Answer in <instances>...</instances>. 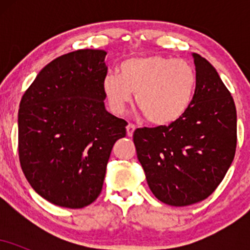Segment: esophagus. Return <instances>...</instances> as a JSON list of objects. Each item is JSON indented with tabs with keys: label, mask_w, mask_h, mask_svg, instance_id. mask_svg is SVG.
Returning <instances> with one entry per match:
<instances>
[{
	"label": "esophagus",
	"mask_w": 250,
	"mask_h": 250,
	"mask_svg": "<svg viewBox=\"0 0 250 250\" xmlns=\"http://www.w3.org/2000/svg\"><path fill=\"white\" fill-rule=\"evenodd\" d=\"M135 131V125H131V123H129V125H127V135L128 136H133Z\"/></svg>",
	"instance_id": "esophagus-1"
}]
</instances>
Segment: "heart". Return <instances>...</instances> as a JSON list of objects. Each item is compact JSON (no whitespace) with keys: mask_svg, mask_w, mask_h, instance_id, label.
<instances>
[{"mask_svg":"<svg viewBox=\"0 0 250 250\" xmlns=\"http://www.w3.org/2000/svg\"><path fill=\"white\" fill-rule=\"evenodd\" d=\"M196 74L185 60L160 55L131 57L108 74L102 89L114 113L122 114L136 94V103L150 123L170 125L180 119L194 97Z\"/></svg>","mask_w":250,"mask_h":250,"instance_id":"obj_1","label":"heart"}]
</instances>
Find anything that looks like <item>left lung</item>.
Wrapping results in <instances>:
<instances>
[{
    "instance_id": "1",
    "label": "left lung",
    "mask_w": 250,
    "mask_h": 250,
    "mask_svg": "<svg viewBox=\"0 0 250 250\" xmlns=\"http://www.w3.org/2000/svg\"><path fill=\"white\" fill-rule=\"evenodd\" d=\"M196 87L177 121L134 131L137 159L157 200L174 207L207 199L223 180L236 149V108L207 60L191 54Z\"/></svg>"
}]
</instances>
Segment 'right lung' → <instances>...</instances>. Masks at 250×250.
I'll list each match as a JSON object with an SVG mask.
<instances>
[{"mask_svg": "<svg viewBox=\"0 0 250 250\" xmlns=\"http://www.w3.org/2000/svg\"><path fill=\"white\" fill-rule=\"evenodd\" d=\"M104 50L80 49L48 63L19 109V155L25 179L60 207L90 205L102 190L111 149L125 120L108 113Z\"/></svg>", "mask_w": 250, "mask_h": 250, "instance_id": "obj_1", "label": "right lung"}]
</instances>
